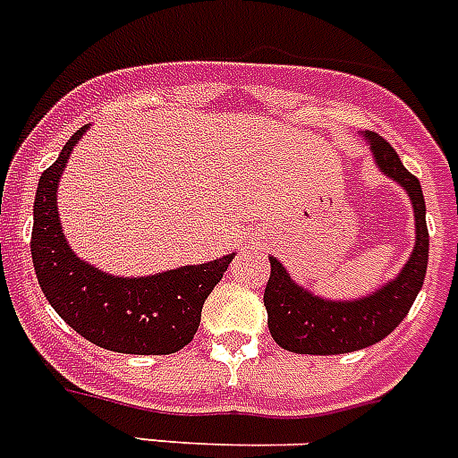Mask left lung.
Here are the masks:
<instances>
[{
	"label": "left lung",
	"instance_id": "left-lung-1",
	"mask_svg": "<svg viewBox=\"0 0 458 458\" xmlns=\"http://www.w3.org/2000/svg\"><path fill=\"white\" fill-rule=\"evenodd\" d=\"M375 165L391 182L403 186L414 209V247L398 276L375 293L353 301H328L293 282L275 256H270V279L265 286L267 328L282 349L295 353H349L377 344L407 317L424 286L428 265V228L419 179L405 170L398 153L379 134L366 132Z\"/></svg>",
	"mask_w": 458,
	"mask_h": 458
}]
</instances>
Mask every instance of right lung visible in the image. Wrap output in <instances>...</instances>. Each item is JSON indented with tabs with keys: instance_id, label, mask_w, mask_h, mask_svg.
<instances>
[{
	"instance_id": "add662e5",
	"label": "right lung",
	"mask_w": 458,
	"mask_h": 458,
	"mask_svg": "<svg viewBox=\"0 0 458 458\" xmlns=\"http://www.w3.org/2000/svg\"><path fill=\"white\" fill-rule=\"evenodd\" d=\"M88 128L72 134L37 186L30 249L39 286L60 318L98 347L140 356L174 353L198 333L207 295L235 253L148 276L109 275L79 259L63 233L57 186Z\"/></svg>"
}]
</instances>
